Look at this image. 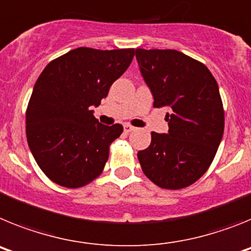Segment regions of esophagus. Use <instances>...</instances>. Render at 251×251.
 Here are the masks:
<instances>
[{
    "instance_id": "obj_1",
    "label": "esophagus",
    "mask_w": 251,
    "mask_h": 251,
    "mask_svg": "<svg viewBox=\"0 0 251 251\" xmlns=\"http://www.w3.org/2000/svg\"><path fill=\"white\" fill-rule=\"evenodd\" d=\"M123 127H124V132H126V133H130V132H133V130L136 129V128L133 127V126H130V124H124Z\"/></svg>"
}]
</instances>
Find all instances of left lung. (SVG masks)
Instances as JSON below:
<instances>
[{
  "instance_id": "1",
  "label": "left lung",
  "mask_w": 251,
  "mask_h": 251,
  "mask_svg": "<svg viewBox=\"0 0 251 251\" xmlns=\"http://www.w3.org/2000/svg\"><path fill=\"white\" fill-rule=\"evenodd\" d=\"M153 106L170 108L168 132H152L138 152L146 176L178 190L196 182L211 165L224 134V108L215 77L202 63L177 50L136 49Z\"/></svg>"
}]
</instances>
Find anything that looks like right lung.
Listing matches in <instances>:
<instances>
[{
	"mask_svg": "<svg viewBox=\"0 0 251 251\" xmlns=\"http://www.w3.org/2000/svg\"><path fill=\"white\" fill-rule=\"evenodd\" d=\"M134 49L77 48L40 74L27 112L26 136L44 174L60 186L83 187L101 174L122 124L104 126L93 114L128 69Z\"/></svg>",
	"mask_w": 251,
	"mask_h": 251,
	"instance_id": "1",
	"label": "right lung"
}]
</instances>
